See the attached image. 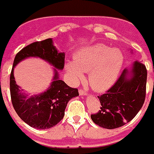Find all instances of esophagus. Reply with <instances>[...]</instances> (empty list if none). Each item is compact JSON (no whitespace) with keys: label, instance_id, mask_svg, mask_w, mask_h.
Listing matches in <instances>:
<instances>
[{"label":"esophagus","instance_id":"esophagus-1","mask_svg":"<svg viewBox=\"0 0 154 154\" xmlns=\"http://www.w3.org/2000/svg\"><path fill=\"white\" fill-rule=\"evenodd\" d=\"M79 94L80 96H85V95H87V93L85 90H83V89H79Z\"/></svg>","mask_w":154,"mask_h":154}]
</instances>
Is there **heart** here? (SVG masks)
I'll list each match as a JSON object with an SVG mask.
<instances>
[{"label":"heart","mask_w":154,"mask_h":154,"mask_svg":"<svg viewBox=\"0 0 154 154\" xmlns=\"http://www.w3.org/2000/svg\"><path fill=\"white\" fill-rule=\"evenodd\" d=\"M124 60L119 49H111L102 44L93 45L77 51L74 62L66 65V70L75 83L84 78V72H88L91 88L96 92H103L117 80Z\"/></svg>","instance_id":"heart-1"}]
</instances>
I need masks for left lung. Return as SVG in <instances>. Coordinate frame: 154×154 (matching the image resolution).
<instances>
[{"instance_id": "left-lung-1", "label": "left lung", "mask_w": 154, "mask_h": 154, "mask_svg": "<svg viewBox=\"0 0 154 154\" xmlns=\"http://www.w3.org/2000/svg\"><path fill=\"white\" fill-rule=\"evenodd\" d=\"M147 69L134 61L124 71L106 94L98 96L100 110L91 119L100 127L113 129L131 121L141 109L146 96Z\"/></svg>"}]
</instances>
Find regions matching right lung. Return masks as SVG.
<instances>
[{
  "label": "right lung",
  "mask_w": 154,
  "mask_h": 154,
  "mask_svg": "<svg viewBox=\"0 0 154 154\" xmlns=\"http://www.w3.org/2000/svg\"><path fill=\"white\" fill-rule=\"evenodd\" d=\"M30 57H39L51 63L55 68V75L46 91L28 97L15 83L14 68L21 60ZM64 65L65 53L57 51L51 38L34 42L16 54L10 77L11 98L16 114L30 127L38 129L54 127L64 117L69 101L79 95L78 89L59 79L57 69H63Z\"/></svg>",
  "instance_id": "1"
}]
</instances>
